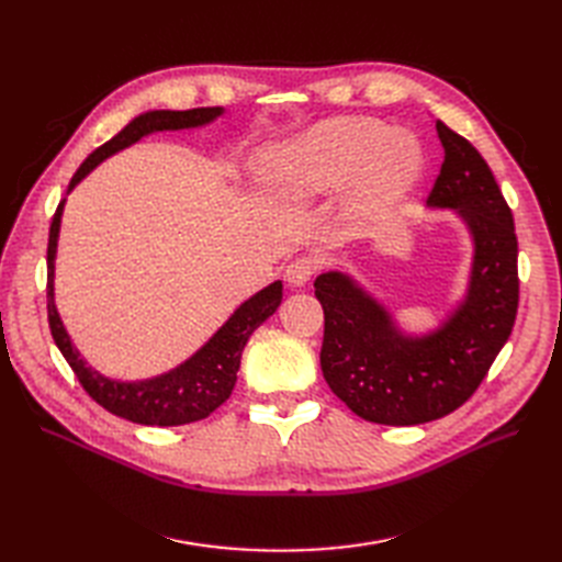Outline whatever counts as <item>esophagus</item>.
I'll list each match as a JSON object with an SVG mask.
<instances>
[{"label": "esophagus", "instance_id": "esophagus-1", "mask_svg": "<svg viewBox=\"0 0 562 562\" xmlns=\"http://www.w3.org/2000/svg\"><path fill=\"white\" fill-rule=\"evenodd\" d=\"M316 267H318V262L314 258H307V255H304V258H297V260H293L291 265H288L285 279H288V283H291V285L300 288V285H304L316 274Z\"/></svg>", "mask_w": 562, "mask_h": 562}]
</instances>
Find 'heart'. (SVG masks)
Segmentation results:
<instances>
[{"label": "heart", "instance_id": "obj_1", "mask_svg": "<svg viewBox=\"0 0 562 562\" xmlns=\"http://www.w3.org/2000/svg\"><path fill=\"white\" fill-rule=\"evenodd\" d=\"M288 184L297 194H318L351 178L356 213L389 211L419 182V145L370 119H330L281 151Z\"/></svg>", "mask_w": 562, "mask_h": 562}]
</instances>
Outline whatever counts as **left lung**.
Instances as JSON below:
<instances>
[{
  "mask_svg": "<svg viewBox=\"0 0 562 562\" xmlns=\"http://www.w3.org/2000/svg\"><path fill=\"white\" fill-rule=\"evenodd\" d=\"M446 149L429 206L454 209L473 239L467 297L438 330L407 337L342 271L314 281L323 307L321 370L359 417L413 427L450 415L481 386L514 330L518 239L514 215L490 166L467 138L436 122Z\"/></svg>",
  "mask_w": 562,
  "mask_h": 562,
  "instance_id": "left-lung-1",
  "label": "left lung"
}]
</instances>
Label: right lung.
<instances>
[{
  "label": "right lung",
  "mask_w": 562,
  "mask_h": 562,
  "mask_svg": "<svg viewBox=\"0 0 562 562\" xmlns=\"http://www.w3.org/2000/svg\"><path fill=\"white\" fill-rule=\"evenodd\" d=\"M220 114H223V108H196V110H182V112L155 110V112H145L140 116H135L133 122L126 128L119 131L112 140L91 151L87 161H83L77 168V173L72 176L70 190L79 180L87 178L100 161L112 157L119 149L138 143L143 135L155 133V131H180V128L203 126L213 122V119ZM63 206H65V199L58 203L48 229L46 310H48V328H50V335H54V342L65 356V361L75 370V375L83 386V391H87L98 405H103L108 413L135 424H145V427H180V424H190V422L209 417L215 407L223 405L232 394L248 337L252 335L255 328L260 326V323H265L279 310L281 297H283L281 281L269 283L265 291L255 293L250 300H246L241 307L229 316L225 326L220 328L190 361H184L176 370L164 372L159 378L143 380V382L110 380L105 375H100L98 370H93L91 366H87V361L81 359L79 351L70 342V335H67L54 302V260H56Z\"/></svg>",
  "instance_id": "1"
}]
</instances>
